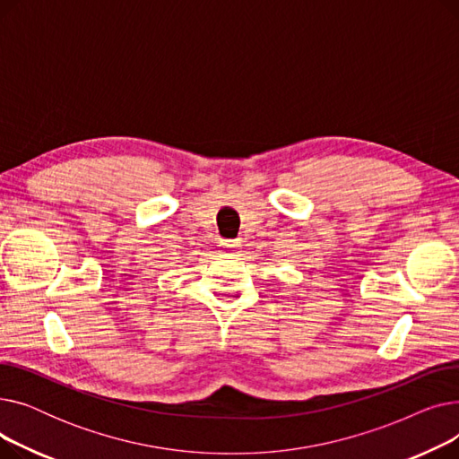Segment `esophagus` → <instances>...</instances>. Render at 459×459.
Wrapping results in <instances>:
<instances>
[{
    "mask_svg": "<svg viewBox=\"0 0 459 459\" xmlns=\"http://www.w3.org/2000/svg\"><path fill=\"white\" fill-rule=\"evenodd\" d=\"M238 246H239L238 239H223V242H221V247L227 249V251H232V249H236Z\"/></svg>",
    "mask_w": 459,
    "mask_h": 459,
    "instance_id": "esophagus-1",
    "label": "esophagus"
}]
</instances>
